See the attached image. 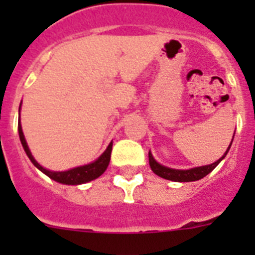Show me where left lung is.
I'll return each mask as SVG.
<instances>
[{
	"mask_svg": "<svg viewBox=\"0 0 255 255\" xmlns=\"http://www.w3.org/2000/svg\"><path fill=\"white\" fill-rule=\"evenodd\" d=\"M233 143V141H231ZM230 147H231V144H230ZM230 147L227 148L226 153H225L217 162L215 163L208 164V166H202V167H195V168H190V170H175V168H168L164 167L162 164H159L158 162H155V159L153 158V155L148 154L149 157V166L152 168L153 172L155 175H158V176L163 177L166 180H171V181H179V182H188V181H197V180L203 179L204 176H207L209 172L215 170V167L220 163L222 159L225 158V155L227 154L229 152Z\"/></svg>",
	"mask_w": 255,
	"mask_h": 255,
	"instance_id": "8db88e82",
	"label": "left lung"
}]
</instances>
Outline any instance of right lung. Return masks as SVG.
Returning a JSON list of instances; mask_svg holds the SVG:
<instances>
[{"label": "right lung", "instance_id": "obj_1", "mask_svg": "<svg viewBox=\"0 0 255 255\" xmlns=\"http://www.w3.org/2000/svg\"><path fill=\"white\" fill-rule=\"evenodd\" d=\"M17 130H19V136L20 141L22 144V148L25 150L26 155L29 157L33 164L35 167L39 168L43 173H46L47 176L51 177L52 180L55 181L61 182V184H66V185H79V184H84V182L92 181V180L100 177L103 172L106 171V168L108 167V163H110V159H111V152H112V143H110V145L107 147V149L105 150L100 158L94 161L93 163L85 164V166H80V167H75L73 170L69 171H62V172H53V171H48L46 168H43L33 158L30 150L28 148V144H26L25 138H24V134H22L21 124H17Z\"/></svg>", "mask_w": 255, "mask_h": 255}]
</instances>
